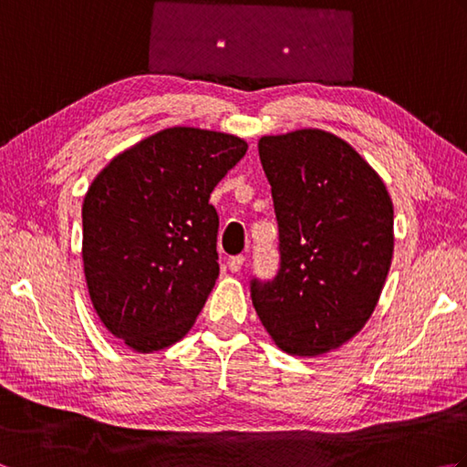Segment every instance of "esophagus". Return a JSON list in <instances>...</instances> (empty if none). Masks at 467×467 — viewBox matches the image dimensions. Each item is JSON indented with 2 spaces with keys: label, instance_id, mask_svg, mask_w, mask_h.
<instances>
[{
  "label": "esophagus",
  "instance_id": "obj_1",
  "mask_svg": "<svg viewBox=\"0 0 467 467\" xmlns=\"http://www.w3.org/2000/svg\"><path fill=\"white\" fill-rule=\"evenodd\" d=\"M243 265H244V256H231V259H228V271L231 273H241V269H243Z\"/></svg>",
  "mask_w": 467,
  "mask_h": 467
}]
</instances>
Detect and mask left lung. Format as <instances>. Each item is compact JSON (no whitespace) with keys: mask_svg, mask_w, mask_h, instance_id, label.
Returning a JSON list of instances; mask_svg holds the SVG:
<instances>
[{"mask_svg":"<svg viewBox=\"0 0 467 467\" xmlns=\"http://www.w3.org/2000/svg\"><path fill=\"white\" fill-rule=\"evenodd\" d=\"M263 171L279 223L281 269L251 299L281 351L317 357L359 333L393 256V202L373 168L319 128L263 136Z\"/></svg>","mask_w":467,"mask_h":467,"instance_id":"8db88e82","label":"left lung"}]
</instances>
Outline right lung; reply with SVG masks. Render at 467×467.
<instances>
[{
	"label": "right lung",
	"instance_id": "obj_1",
	"mask_svg": "<svg viewBox=\"0 0 467 467\" xmlns=\"http://www.w3.org/2000/svg\"><path fill=\"white\" fill-rule=\"evenodd\" d=\"M243 138L174 126L114 156L82 204V261L94 311L138 353L192 329L218 279L208 198L246 154Z\"/></svg>",
	"mask_w": 467,
	"mask_h": 467
}]
</instances>
